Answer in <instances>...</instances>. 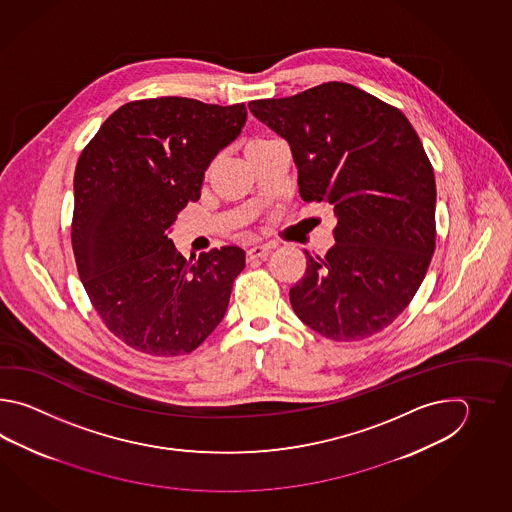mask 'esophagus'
Segmentation results:
<instances>
[{"instance_id":"1","label":"esophagus","mask_w":512,"mask_h":512,"mask_svg":"<svg viewBox=\"0 0 512 512\" xmlns=\"http://www.w3.org/2000/svg\"><path fill=\"white\" fill-rule=\"evenodd\" d=\"M271 245H256V247H251L249 251H247V260H263V258H267V254L271 252Z\"/></svg>"}]
</instances>
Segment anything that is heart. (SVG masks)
<instances>
[{
	"label": "heart",
	"instance_id": "1",
	"mask_svg": "<svg viewBox=\"0 0 512 512\" xmlns=\"http://www.w3.org/2000/svg\"><path fill=\"white\" fill-rule=\"evenodd\" d=\"M269 139H252L249 144H247V152H251V150H254V148H258V146H261L263 142H267Z\"/></svg>",
	"mask_w": 512,
	"mask_h": 512
}]
</instances>
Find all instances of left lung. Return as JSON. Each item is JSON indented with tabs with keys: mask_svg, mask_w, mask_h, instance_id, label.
Returning <instances> with one entry per match:
<instances>
[{
	"mask_svg": "<svg viewBox=\"0 0 512 512\" xmlns=\"http://www.w3.org/2000/svg\"><path fill=\"white\" fill-rule=\"evenodd\" d=\"M289 142L300 196L335 207V245L289 291L316 333L353 342L412 302L435 251L434 168L403 111L346 82L249 102Z\"/></svg>",
	"mask_w": 512,
	"mask_h": 512,
	"instance_id": "8db88e82",
	"label": "left lung"
}]
</instances>
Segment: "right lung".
I'll list each match as a JSON object with an SVG mask.
<instances>
[{"instance_id": "1", "label": "right lung", "mask_w": 512, "mask_h": 512, "mask_svg": "<svg viewBox=\"0 0 512 512\" xmlns=\"http://www.w3.org/2000/svg\"><path fill=\"white\" fill-rule=\"evenodd\" d=\"M245 120V104L142 98L113 111L80 153L71 221L78 276L126 346L185 355L225 316L245 252L221 247L186 260L168 232Z\"/></svg>"}]
</instances>
